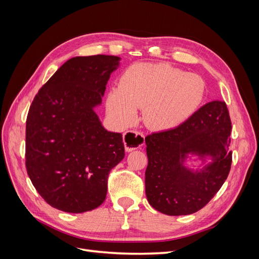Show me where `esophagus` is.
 I'll return each instance as SVG.
<instances>
[{
	"label": "esophagus",
	"mask_w": 259,
	"mask_h": 259,
	"mask_svg": "<svg viewBox=\"0 0 259 259\" xmlns=\"http://www.w3.org/2000/svg\"><path fill=\"white\" fill-rule=\"evenodd\" d=\"M123 143L125 146V150L127 152H131L145 145V136L143 133L140 132L127 131L126 133H124L123 135Z\"/></svg>",
	"instance_id": "esophagus-1"
}]
</instances>
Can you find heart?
Masks as SVG:
<instances>
[{
	"label": "heart",
	"instance_id": "obj_1",
	"mask_svg": "<svg viewBox=\"0 0 259 259\" xmlns=\"http://www.w3.org/2000/svg\"><path fill=\"white\" fill-rule=\"evenodd\" d=\"M204 97V83L193 73L167 64H135L123 72L119 88L107 97V111L114 121L128 125L136 110L154 131L174 130L198 110Z\"/></svg>",
	"mask_w": 259,
	"mask_h": 259
}]
</instances>
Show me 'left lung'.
<instances>
[{
  "label": "left lung",
  "instance_id": "left-lung-1",
  "mask_svg": "<svg viewBox=\"0 0 259 259\" xmlns=\"http://www.w3.org/2000/svg\"><path fill=\"white\" fill-rule=\"evenodd\" d=\"M231 122L225 101L202 106L180 126L145 140L147 200L169 216L189 215L205 206L228 177ZM188 161H199L189 166Z\"/></svg>",
  "mask_w": 259,
  "mask_h": 259
}]
</instances>
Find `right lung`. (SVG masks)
Listing matches in <instances>:
<instances>
[{
    "mask_svg": "<svg viewBox=\"0 0 259 259\" xmlns=\"http://www.w3.org/2000/svg\"><path fill=\"white\" fill-rule=\"evenodd\" d=\"M121 58L77 56L35 95L26 124V167L55 208L84 213L106 199L110 170L125 155L122 134L107 131L95 109Z\"/></svg>",
    "mask_w": 259,
    "mask_h": 259,
    "instance_id": "obj_1",
    "label": "right lung"
}]
</instances>
